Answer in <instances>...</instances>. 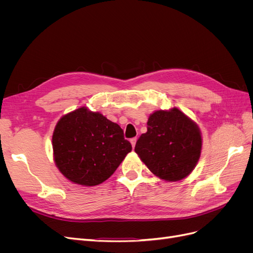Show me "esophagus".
Segmentation results:
<instances>
[{"mask_svg": "<svg viewBox=\"0 0 253 253\" xmlns=\"http://www.w3.org/2000/svg\"><path fill=\"white\" fill-rule=\"evenodd\" d=\"M129 141H131V144H132V147L134 149L135 148V144H136V141H137V138H132Z\"/></svg>", "mask_w": 253, "mask_h": 253, "instance_id": "obj_1", "label": "esophagus"}]
</instances>
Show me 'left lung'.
I'll return each instance as SVG.
<instances>
[{
    "mask_svg": "<svg viewBox=\"0 0 253 253\" xmlns=\"http://www.w3.org/2000/svg\"><path fill=\"white\" fill-rule=\"evenodd\" d=\"M147 133L135 152L148 169L166 181H179L192 173L200 160L203 137L194 120L177 108L153 112Z\"/></svg>",
    "mask_w": 253,
    "mask_h": 253,
    "instance_id": "left-lung-1",
    "label": "left lung"
}]
</instances>
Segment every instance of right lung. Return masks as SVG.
I'll return each instance as SVG.
<instances>
[{
	"mask_svg": "<svg viewBox=\"0 0 253 253\" xmlns=\"http://www.w3.org/2000/svg\"><path fill=\"white\" fill-rule=\"evenodd\" d=\"M51 144L53 162L60 173L84 187L100 185L110 178L132 151L117 124L86 106L59 119Z\"/></svg>",
	"mask_w": 253,
	"mask_h": 253,
	"instance_id": "obj_1",
	"label": "right lung"
}]
</instances>
